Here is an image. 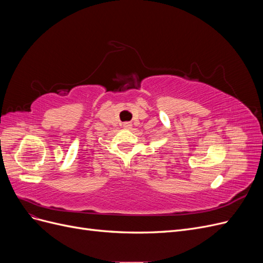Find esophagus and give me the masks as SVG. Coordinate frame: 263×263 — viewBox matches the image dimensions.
I'll use <instances>...</instances> for the list:
<instances>
[{
	"mask_svg": "<svg viewBox=\"0 0 263 263\" xmlns=\"http://www.w3.org/2000/svg\"><path fill=\"white\" fill-rule=\"evenodd\" d=\"M132 123L130 122H125V123H123V127L124 128H126V129H129V128H132Z\"/></svg>",
	"mask_w": 263,
	"mask_h": 263,
	"instance_id": "34e87169",
	"label": "esophagus"
}]
</instances>
